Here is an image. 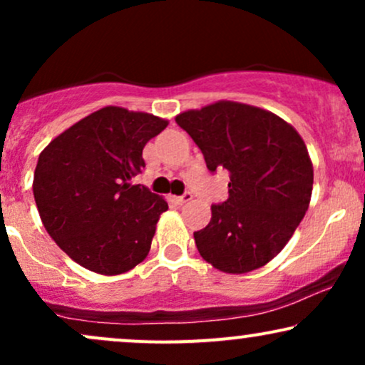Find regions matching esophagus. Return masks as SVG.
<instances>
[{"mask_svg": "<svg viewBox=\"0 0 365 365\" xmlns=\"http://www.w3.org/2000/svg\"><path fill=\"white\" fill-rule=\"evenodd\" d=\"M188 200H192L190 192H185V194H183V195L175 197V202H177V204H185V202H188Z\"/></svg>", "mask_w": 365, "mask_h": 365, "instance_id": "obj_1", "label": "esophagus"}]
</instances>
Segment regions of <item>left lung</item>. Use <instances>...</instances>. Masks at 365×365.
<instances>
[{
    "instance_id": "obj_1",
    "label": "left lung",
    "mask_w": 365,
    "mask_h": 365,
    "mask_svg": "<svg viewBox=\"0 0 365 365\" xmlns=\"http://www.w3.org/2000/svg\"><path fill=\"white\" fill-rule=\"evenodd\" d=\"M175 121L202 150L207 170L230 173L228 199L194 232L204 261L230 274L257 269L282 252L311 202L314 170L290 123L249 104L220 101Z\"/></svg>"
}]
</instances>
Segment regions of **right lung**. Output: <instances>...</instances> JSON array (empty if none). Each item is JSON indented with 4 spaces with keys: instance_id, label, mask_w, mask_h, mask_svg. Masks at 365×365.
I'll use <instances>...</instances> for the list:
<instances>
[{
    "instance_id": "right-lung-1",
    "label": "right lung",
    "mask_w": 365,
    "mask_h": 365,
    "mask_svg": "<svg viewBox=\"0 0 365 365\" xmlns=\"http://www.w3.org/2000/svg\"><path fill=\"white\" fill-rule=\"evenodd\" d=\"M168 121L106 106L60 133L39 154L34 199L46 232L66 255L99 274H121L149 254L168 204L132 185L142 149Z\"/></svg>"
}]
</instances>
